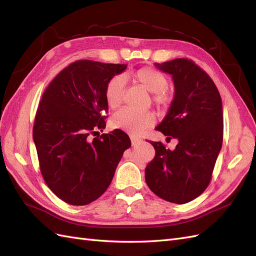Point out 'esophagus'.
Here are the masks:
<instances>
[{
  "mask_svg": "<svg viewBox=\"0 0 256 256\" xmlns=\"http://www.w3.org/2000/svg\"><path fill=\"white\" fill-rule=\"evenodd\" d=\"M130 140H131V144H132V146L140 144V142H141V140H138V138H136V136H131Z\"/></svg>",
  "mask_w": 256,
  "mask_h": 256,
  "instance_id": "1",
  "label": "esophagus"
}]
</instances>
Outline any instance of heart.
I'll return each instance as SVG.
<instances>
[{"label":"heart","mask_w":256,"mask_h":256,"mask_svg":"<svg viewBox=\"0 0 256 256\" xmlns=\"http://www.w3.org/2000/svg\"><path fill=\"white\" fill-rule=\"evenodd\" d=\"M134 78L144 88L152 92L154 100L157 104L164 106L168 102L170 98L166 92L168 86V80L161 72L152 67H143L134 74ZM124 88L125 78L122 76H114L108 81L104 88V98L110 109H116L122 104ZM154 120L156 118L152 112H136L124 108L112 116L111 126L130 134L140 136L154 125Z\"/></svg>","instance_id":"1"}]
</instances>
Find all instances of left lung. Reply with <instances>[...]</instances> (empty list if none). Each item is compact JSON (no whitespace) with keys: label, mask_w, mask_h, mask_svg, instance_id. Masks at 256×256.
Returning <instances> with one entry per match:
<instances>
[{"label":"left lung","mask_w":256,"mask_h":256,"mask_svg":"<svg viewBox=\"0 0 256 256\" xmlns=\"http://www.w3.org/2000/svg\"><path fill=\"white\" fill-rule=\"evenodd\" d=\"M154 66L172 76L175 88L156 129L178 143L170 150L161 142H150L156 154L145 168V180L159 198L184 204L202 194L210 182L223 141L222 102L210 76L192 60L175 58Z\"/></svg>","instance_id":"1"}]
</instances>
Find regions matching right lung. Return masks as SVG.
Wrapping results in <instances>:
<instances>
[{"mask_svg":"<svg viewBox=\"0 0 256 256\" xmlns=\"http://www.w3.org/2000/svg\"><path fill=\"white\" fill-rule=\"evenodd\" d=\"M126 68L122 64L76 60L64 68L44 92L33 138L46 184L68 204L88 205L102 196L124 152L131 146L120 129L99 136L106 128L109 110L106 85Z\"/></svg>","mask_w":256,"mask_h":256,"instance_id":"add662e5","label":"right lung"}]
</instances>
